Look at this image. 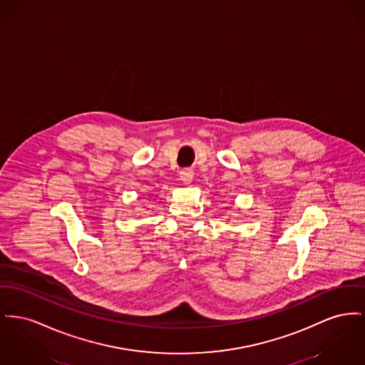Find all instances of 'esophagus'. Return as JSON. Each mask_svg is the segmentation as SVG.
I'll return each instance as SVG.
<instances>
[{
  "label": "esophagus",
  "mask_w": 365,
  "mask_h": 365,
  "mask_svg": "<svg viewBox=\"0 0 365 365\" xmlns=\"http://www.w3.org/2000/svg\"><path fill=\"white\" fill-rule=\"evenodd\" d=\"M180 180L185 183V185H190L194 178V172L192 170H183L179 175Z\"/></svg>",
  "instance_id": "34e87169"
}]
</instances>
